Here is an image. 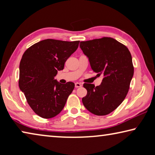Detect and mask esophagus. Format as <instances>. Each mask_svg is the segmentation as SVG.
Returning <instances> with one entry per match:
<instances>
[{
	"label": "esophagus",
	"mask_w": 155,
	"mask_h": 155,
	"mask_svg": "<svg viewBox=\"0 0 155 155\" xmlns=\"http://www.w3.org/2000/svg\"><path fill=\"white\" fill-rule=\"evenodd\" d=\"M81 86H82V85H81V84L79 83H75V87L76 88L80 87H81Z\"/></svg>",
	"instance_id": "esophagus-1"
}]
</instances>
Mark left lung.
Masks as SVG:
<instances>
[{
	"label": "left lung",
	"instance_id": "1",
	"mask_svg": "<svg viewBox=\"0 0 155 155\" xmlns=\"http://www.w3.org/2000/svg\"><path fill=\"white\" fill-rule=\"evenodd\" d=\"M80 47L93 71L104 76L99 86L83 84L87 91L82 98L83 105L94 115L109 114L122 103L129 90L134 73L130 52L124 44L107 37L81 41Z\"/></svg>",
	"mask_w": 155,
	"mask_h": 155
}]
</instances>
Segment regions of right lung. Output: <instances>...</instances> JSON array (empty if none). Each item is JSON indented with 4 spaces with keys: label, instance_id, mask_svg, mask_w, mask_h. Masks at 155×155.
I'll list each match as a JSON object with an SVG mask.
<instances>
[{
    "label": "right lung",
    "instance_id": "right-lung-1",
    "mask_svg": "<svg viewBox=\"0 0 155 155\" xmlns=\"http://www.w3.org/2000/svg\"><path fill=\"white\" fill-rule=\"evenodd\" d=\"M80 41L47 39L29 47L20 63L19 87L37 115L52 118L64 109L74 83H59L54 77L64 68L66 60L77 51Z\"/></svg>",
    "mask_w": 155,
    "mask_h": 155
}]
</instances>
